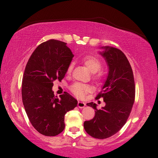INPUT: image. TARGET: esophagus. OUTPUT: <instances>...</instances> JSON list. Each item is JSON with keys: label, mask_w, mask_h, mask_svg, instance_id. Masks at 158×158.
<instances>
[{"label": "esophagus", "mask_w": 158, "mask_h": 158, "mask_svg": "<svg viewBox=\"0 0 158 158\" xmlns=\"http://www.w3.org/2000/svg\"><path fill=\"white\" fill-rule=\"evenodd\" d=\"M77 106H78L80 109H83V108L85 106V103L83 102V101H78V103H77Z\"/></svg>", "instance_id": "34e87169"}]
</instances>
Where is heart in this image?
<instances>
[{
	"label": "heart",
	"instance_id": "b5f03b06",
	"mask_svg": "<svg viewBox=\"0 0 158 158\" xmlns=\"http://www.w3.org/2000/svg\"><path fill=\"white\" fill-rule=\"evenodd\" d=\"M81 62L84 65L87 67V68L90 72L94 73V77L95 79L101 78L103 73L98 72V71L102 68V63H101V60L98 58L94 57V56L86 55L82 58ZM73 67H74V63L71 62L68 65V69H67V73L68 74H70L73 69ZM90 89L91 88L89 85L80 83H75L70 86L71 92L78 98H83L85 95L88 91H90Z\"/></svg>",
	"mask_w": 158,
	"mask_h": 158
}]
</instances>
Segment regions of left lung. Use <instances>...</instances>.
I'll return each mask as SVG.
<instances>
[{
    "mask_svg": "<svg viewBox=\"0 0 158 158\" xmlns=\"http://www.w3.org/2000/svg\"><path fill=\"white\" fill-rule=\"evenodd\" d=\"M101 49L103 51L99 53L106 62L109 73L96 98L102 97L106 105L98 110L96 103H87L96 111L94 117L85 121L83 127L91 137L102 139L115 135L127 122L135 102V85L132 69L124 54L115 47Z\"/></svg>",
    "mask_w": 158,
    "mask_h": 158,
    "instance_id": "left-lung-1",
    "label": "left lung"
}]
</instances>
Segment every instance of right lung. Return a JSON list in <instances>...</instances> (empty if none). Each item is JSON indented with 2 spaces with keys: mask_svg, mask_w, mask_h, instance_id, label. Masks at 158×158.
<instances>
[{
  "mask_svg": "<svg viewBox=\"0 0 158 158\" xmlns=\"http://www.w3.org/2000/svg\"><path fill=\"white\" fill-rule=\"evenodd\" d=\"M66 44L50 40L39 45L28 60L23 76L21 95L26 113L34 129L49 137L64 130V115L77 104L67 92L58 98L52 89L54 81L64 78L74 57Z\"/></svg>",
  "mask_w": 158,
  "mask_h": 158,
  "instance_id": "add662e5",
  "label": "right lung"
}]
</instances>
